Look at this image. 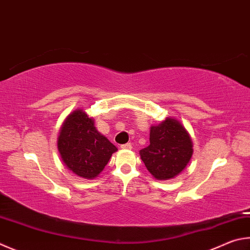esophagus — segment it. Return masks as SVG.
<instances>
[{
  "instance_id": "obj_1",
  "label": "esophagus",
  "mask_w": 250,
  "mask_h": 250,
  "mask_svg": "<svg viewBox=\"0 0 250 250\" xmlns=\"http://www.w3.org/2000/svg\"><path fill=\"white\" fill-rule=\"evenodd\" d=\"M121 148H122V149H131V148H132V145H131V143L122 144V145H121Z\"/></svg>"
}]
</instances>
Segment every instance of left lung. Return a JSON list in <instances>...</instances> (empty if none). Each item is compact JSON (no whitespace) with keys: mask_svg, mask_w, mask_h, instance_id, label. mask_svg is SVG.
<instances>
[{"mask_svg":"<svg viewBox=\"0 0 250 250\" xmlns=\"http://www.w3.org/2000/svg\"><path fill=\"white\" fill-rule=\"evenodd\" d=\"M193 144L187 129L176 118L167 117L149 130V145L140 151L141 160L154 178L168 180L189 164Z\"/></svg>","mask_w":250,"mask_h":250,"instance_id":"obj_1","label":"left lung"}]
</instances>
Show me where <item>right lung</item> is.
<instances>
[{"label": "right lung", "instance_id": "obj_1", "mask_svg": "<svg viewBox=\"0 0 250 250\" xmlns=\"http://www.w3.org/2000/svg\"><path fill=\"white\" fill-rule=\"evenodd\" d=\"M117 149L96 129L94 118L83 109L72 111L63 121L58 137V151L63 164L76 176L96 178Z\"/></svg>", "mask_w": 250, "mask_h": 250}]
</instances>
